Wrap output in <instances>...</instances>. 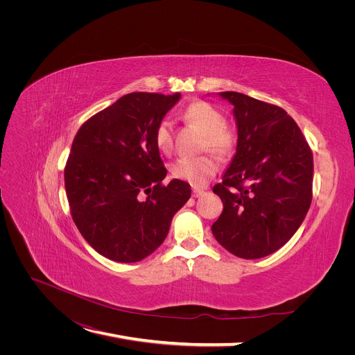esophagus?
I'll return each instance as SVG.
<instances>
[{
  "label": "esophagus",
  "instance_id": "1",
  "mask_svg": "<svg viewBox=\"0 0 355 355\" xmlns=\"http://www.w3.org/2000/svg\"><path fill=\"white\" fill-rule=\"evenodd\" d=\"M204 194V190L202 189H198V187H194L193 189V197H200Z\"/></svg>",
  "mask_w": 355,
  "mask_h": 355
}]
</instances>
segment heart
<instances>
[{
	"mask_svg": "<svg viewBox=\"0 0 355 355\" xmlns=\"http://www.w3.org/2000/svg\"><path fill=\"white\" fill-rule=\"evenodd\" d=\"M182 118L197 126L204 134L202 148H209L210 151L220 157H229L234 153L237 146L236 129L225 122V115L209 102L197 101L189 105L182 112ZM155 145L161 153H168L173 146L171 122L162 119L158 122L154 132ZM218 170V162L211 155L200 157H184L177 159L171 173L175 178L189 182L194 187H202L207 181L216 175Z\"/></svg>",
	"mask_w": 355,
	"mask_h": 355,
	"instance_id": "b5f03b06",
	"label": "heart"
}]
</instances>
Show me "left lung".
<instances>
[{"instance_id":"obj_1","label":"left lung","mask_w":355,"mask_h":355,"mask_svg":"<svg viewBox=\"0 0 355 355\" xmlns=\"http://www.w3.org/2000/svg\"><path fill=\"white\" fill-rule=\"evenodd\" d=\"M234 109L237 148L213 191L223 213L211 232L237 257L259 259L300 229L312 201L313 157L286 110L239 92H220Z\"/></svg>"}]
</instances>
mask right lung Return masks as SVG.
I'll list each match as a JSON object with an SVG mask.
<instances>
[{
  "instance_id": "add662e5",
  "label": "right lung",
  "mask_w": 355,
  "mask_h": 355,
  "mask_svg": "<svg viewBox=\"0 0 355 355\" xmlns=\"http://www.w3.org/2000/svg\"><path fill=\"white\" fill-rule=\"evenodd\" d=\"M181 95L134 92L89 118L78 130L64 166L74 225L102 256L134 263L165 240L190 184H162L166 168L154 132Z\"/></svg>"
}]
</instances>
